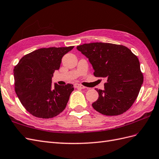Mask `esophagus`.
Returning <instances> with one entry per match:
<instances>
[{
	"instance_id": "obj_1",
	"label": "esophagus",
	"mask_w": 159,
	"mask_h": 159,
	"mask_svg": "<svg viewBox=\"0 0 159 159\" xmlns=\"http://www.w3.org/2000/svg\"><path fill=\"white\" fill-rule=\"evenodd\" d=\"M75 88H78V89H84L85 88V87L83 86V85H81L80 84H78V83L75 84Z\"/></svg>"
}]
</instances>
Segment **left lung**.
<instances>
[{"label": "left lung", "instance_id": "left-lung-1", "mask_svg": "<svg viewBox=\"0 0 159 159\" xmlns=\"http://www.w3.org/2000/svg\"><path fill=\"white\" fill-rule=\"evenodd\" d=\"M89 58L95 76L105 78L104 90L96 89L99 98L92 104L101 114L118 116L129 109L143 83L138 58L121 45L96 42L76 47Z\"/></svg>", "mask_w": 159, "mask_h": 159}]
</instances>
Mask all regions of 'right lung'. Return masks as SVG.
Here are the masks:
<instances>
[{
  "mask_svg": "<svg viewBox=\"0 0 159 159\" xmlns=\"http://www.w3.org/2000/svg\"><path fill=\"white\" fill-rule=\"evenodd\" d=\"M74 46L40 48L24 56L14 68L15 90L23 106L39 118L56 117L66 107L72 84H52L62 57Z\"/></svg>",
  "mask_w": 159,
  "mask_h": 159,
  "instance_id": "obj_1",
  "label": "right lung"
}]
</instances>
